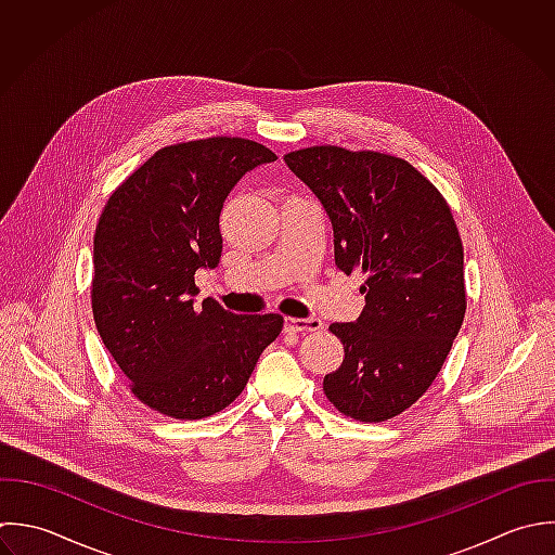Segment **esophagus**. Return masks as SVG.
I'll list each match as a JSON object with an SVG mask.
<instances>
[{
    "instance_id": "1",
    "label": "esophagus",
    "mask_w": 555,
    "mask_h": 555,
    "mask_svg": "<svg viewBox=\"0 0 555 555\" xmlns=\"http://www.w3.org/2000/svg\"><path fill=\"white\" fill-rule=\"evenodd\" d=\"M324 324L318 318H285V328L294 333H313L320 331Z\"/></svg>"
}]
</instances>
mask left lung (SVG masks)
<instances>
[{
    "instance_id": "left-lung-1",
    "label": "left lung",
    "mask_w": 555,
    "mask_h": 555,
    "mask_svg": "<svg viewBox=\"0 0 555 555\" xmlns=\"http://www.w3.org/2000/svg\"><path fill=\"white\" fill-rule=\"evenodd\" d=\"M331 224L335 266L361 270L365 309L331 324L346 357L324 393L357 422H387L433 385L465 318L463 242L439 190L409 162L311 146L285 155Z\"/></svg>"
}]
</instances>
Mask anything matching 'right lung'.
<instances>
[{"mask_svg": "<svg viewBox=\"0 0 555 555\" xmlns=\"http://www.w3.org/2000/svg\"><path fill=\"white\" fill-rule=\"evenodd\" d=\"M276 155L244 138L159 149L109 196L94 233L96 331L133 396L175 420L227 409L283 318L196 305V270L222 255L220 211L237 181Z\"/></svg>", "mask_w": 555, "mask_h": 555, "instance_id": "right-lung-1", "label": "right lung"}]
</instances>
